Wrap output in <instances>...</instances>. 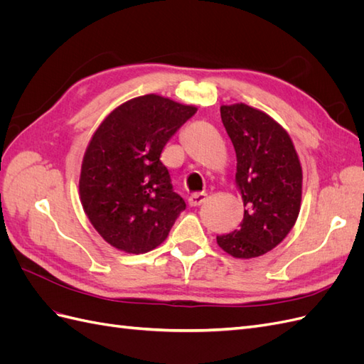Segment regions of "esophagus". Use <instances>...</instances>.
Masks as SVG:
<instances>
[{"instance_id":"1","label":"esophagus","mask_w":364,"mask_h":364,"mask_svg":"<svg viewBox=\"0 0 364 364\" xmlns=\"http://www.w3.org/2000/svg\"><path fill=\"white\" fill-rule=\"evenodd\" d=\"M205 199H206L205 193H194L188 197V205L190 206H199L205 202Z\"/></svg>"}]
</instances>
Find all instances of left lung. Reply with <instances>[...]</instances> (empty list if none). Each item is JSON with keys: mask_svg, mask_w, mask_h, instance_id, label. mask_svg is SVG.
Masks as SVG:
<instances>
[{"mask_svg": "<svg viewBox=\"0 0 364 364\" xmlns=\"http://www.w3.org/2000/svg\"><path fill=\"white\" fill-rule=\"evenodd\" d=\"M237 155L235 182L243 199L240 228L217 235L235 258H255L277 247L299 215L302 168L291 138L277 121L245 103L220 107Z\"/></svg>", "mask_w": 364, "mask_h": 364, "instance_id": "left-lung-1", "label": "left lung"}]
</instances>
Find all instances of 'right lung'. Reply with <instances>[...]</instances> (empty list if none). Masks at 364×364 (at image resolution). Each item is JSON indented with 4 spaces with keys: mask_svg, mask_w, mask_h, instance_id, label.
<instances>
[{
    "mask_svg": "<svg viewBox=\"0 0 364 364\" xmlns=\"http://www.w3.org/2000/svg\"><path fill=\"white\" fill-rule=\"evenodd\" d=\"M197 107L149 94L109 114L87 146L80 171V200L109 245L146 253L167 238L186 208L173 191L161 153Z\"/></svg>",
    "mask_w": 364,
    "mask_h": 364,
    "instance_id": "right-lung-1",
    "label": "right lung"
}]
</instances>
